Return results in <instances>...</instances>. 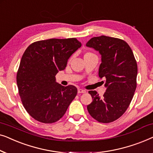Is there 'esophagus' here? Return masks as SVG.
<instances>
[{
    "mask_svg": "<svg viewBox=\"0 0 153 153\" xmlns=\"http://www.w3.org/2000/svg\"><path fill=\"white\" fill-rule=\"evenodd\" d=\"M85 90H83V89H81V88H79L78 89V93H85Z\"/></svg>",
    "mask_w": 153,
    "mask_h": 153,
    "instance_id": "esophagus-1",
    "label": "esophagus"
}]
</instances>
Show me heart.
<instances>
[{
	"mask_svg": "<svg viewBox=\"0 0 153 153\" xmlns=\"http://www.w3.org/2000/svg\"><path fill=\"white\" fill-rule=\"evenodd\" d=\"M89 55H93V54L91 53H87L85 54V56H89Z\"/></svg>",
	"mask_w": 153,
	"mask_h": 153,
	"instance_id": "heart-1",
	"label": "heart"
}]
</instances>
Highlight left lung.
I'll return each instance as SVG.
<instances>
[{"mask_svg":"<svg viewBox=\"0 0 153 153\" xmlns=\"http://www.w3.org/2000/svg\"><path fill=\"white\" fill-rule=\"evenodd\" d=\"M86 47L101 55L99 76L106 92L102 97L90 91L93 101L87 106L90 115L100 123H108L120 118L132 100L137 88V64L128 44L120 39L102 35L91 38Z\"/></svg>","mask_w":153,"mask_h":153,"instance_id":"left-lung-1","label":"left lung"}]
</instances>
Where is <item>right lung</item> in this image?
<instances>
[{"label":"right lung","mask_w":153,"mask_h":153,"mask_svg":"<svg viewBox=\"0 0 153 153\" xmlns=\"http://www.w3.org/2000/svg\"><path fill=\"white\" fill-rule=\"evenodd\" d=\"M81 47L76 38L49 39L31 44L23 54L16 74L19 93L25 109L36 120L56 122L76 97V88L56 83L55 76Z\"/></svg>","instance_id":"add662e5"}]
</instances>
